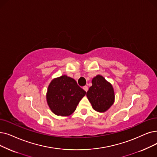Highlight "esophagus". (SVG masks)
<instances>
[{"label":"esophagus","mask_w":157,"mask_h":157,"mask_svg":"<svg viewBox=\"0 0 157 157\" xmlns=\"http://www.w3.org/2000/svg\"><path fill=\"white\" fill-rule=\"evenodd\" d=\"M83 88L85 90V91H86V92H87L88 90V88L87 86H84L83 87Z\"/></svg>","instance_id":"1"}]
</instances>
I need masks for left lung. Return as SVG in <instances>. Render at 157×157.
<instances>
[{"mask_svg":"<svg viewBox=\"0 0 157 157\" xmlns=\"http://www.w3.org/2000/svg\"><path fill=\"white\" fill-rule=\"evenodd\" d=\"M92 85L86 92V96L93 108L99 112H104L114 102V91L110 83L101 76L93 78Z\"/></svg>","mask_w":157,"mask_h":157,"instance_id":"8db88e82","label":"left lung"}]
</instances>
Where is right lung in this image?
Masks as SVG:
<instances>
[{
  "instance_id": "1",
  "label": "right lung",
  "mask_w": 157,
  "mask_h": 157,
  "mask_svg": "<svg viewBox=\"0 0 157 157\" xmlns=\"http://www.w3.org/2000/svg\"><path fill=\"white\" fill-rule=\"evenodd\" d=\"M85 94L86 92L76 81L64 75L51 82L47 90V101L54 113L68 116L75 111Z\"/></svg>"
}]
</instances>
